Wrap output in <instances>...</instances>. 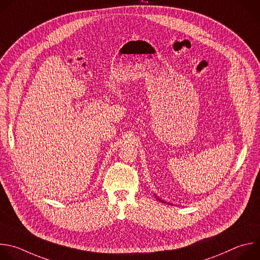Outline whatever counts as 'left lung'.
Instances as JSON below:
<instances>
[{
    "label": "left lung",
    "instance_id": "8db88e82",
    "mask_svg": "<svg viewBox=\"0 0 260 260\" xmlns=\"http://www.w3.org/2000/svg\"><path fill=\"white\" fill-rule=\"evenodd\" d=\"M153 194H154V197H155V198H157V199H158V200H159V201H161V202H163V203H166V202H165V201H164V200H161V199H160V198H159V197H157V196H155V193H153ZM168 204H169V203H168Z\"/></svg>",
    "mask_w": 260,
    "mask_h": 260
}]
</instances>
